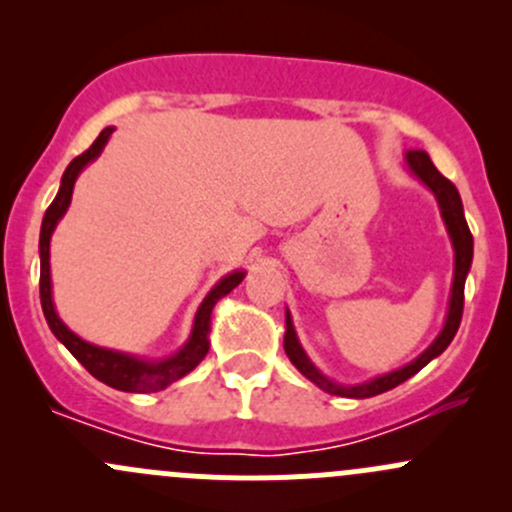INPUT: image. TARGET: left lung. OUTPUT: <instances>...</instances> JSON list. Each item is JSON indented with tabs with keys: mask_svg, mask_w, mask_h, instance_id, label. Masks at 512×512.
<instances>
[{
	"mask_svg": "<svg viewBox=\"0 0 512 512\" xmlns=\"http://www.w3.org/2000/svg\"><path fill=\"white\" fill-rule=\"evenodd\" d=\"M406 163H409V168L414 170L418 178H421L423 183H426L428 188L433 190V195L438 198V205H441V215H443V220H446V227H448V235H451V240H453V250H456V275H453L451 307H448L446 327H443V332L438 334L436 342H433L431 347H428L421 356H418L416 361H411L409 366H404V369L391 371V374H386V376H379V379L369 381V384L339 386V384H332L329 379H324V376L319 374L317 369H314L312 361L307 359V354H304L302 347H299L297 334H294V327H292V319H289V314H287L285 352L289 356V361H292V364L297 366V369L302 371V374L307 376L309 381H314L319 389L327 391V394L352 396V399H369V396L384 394V391H389V389H394V386L404 384V381L411 379L416 371H421L423 366L428 364V361L436 359V356L441 354L443 349H446L448 344L453 342L458 327H461L463 289H466V275H468V270H471V260H473V235H471V230H468L466 218H463L461 195H458L456 185H453L451 180L443 178V175L438 173L436 165H433L431 158H428V153L409 151V153H406Z\"/></svg>",
	"mask_w": 512,
	"mask_h": 512,
	"instance_id": "obj_1",
	"label": "left lung"
}]
</instances>
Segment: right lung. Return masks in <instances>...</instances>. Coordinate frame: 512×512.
<instances>
[{
    "mask_svg": "<svg viewBox=\"0 0 512 512\" xmlns=\"http://www.w3.org/2000/svg\"><path fill=\"white\" fill-rule=\"evenodd\" d=\"M113 133V128H103L98 133V138L86 148L81 156H76L69 163V168L64 170V178H61V188L56 193L54 203L46 208L44 220H41V235H39V252H41V275H39V294H41V309H44V317L49 322L51 332L56 334L61 344L69 349L76 359L81 361L86 371L91 376H96L98 381H103L106 386L118 391H158L165 389L168 384L178 381L180 376H185L188 371H193L195 366L203 361V356L208 354V332H210V312H213L215 302L220 297H225L227 292H232L237 285L242 282L245 272H232L227 275L225 280H220L218 285L210 289L208 297L203 299L200 304L198 314H195V324H193V334H190L188 344L180 349L178 354L170 356L165 361H143L136 359V356H128V354H118L111 352V349H101L94 347V344L84 342V339L76 337L74 332L66 329V324L56 317L54 312V302H51V277H49V240H51V232H54L56 223H59L61 215L66 213L71 203V193H74V183H76V175L84 170L86 163H91L98 153L103 151L106 146L108 136Z\"/></svg>",
    "mask_w": 512,
    "mask_h": 512,
    "instance_id": "add662e5",
    "label": "right lung"
}]
</instances>
